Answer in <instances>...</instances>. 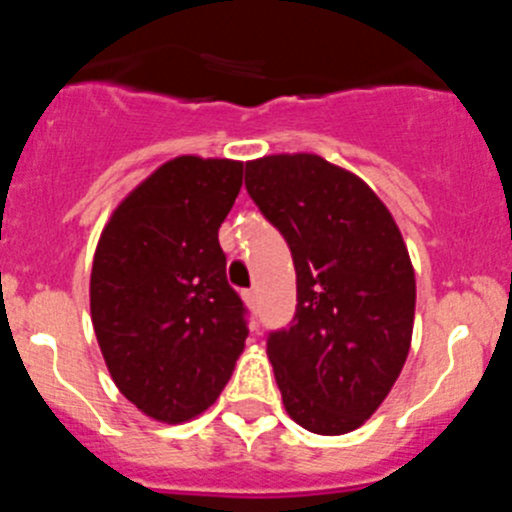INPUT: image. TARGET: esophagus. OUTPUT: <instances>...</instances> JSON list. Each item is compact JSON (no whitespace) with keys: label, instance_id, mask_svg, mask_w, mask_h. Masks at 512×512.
<instances>
[{"label":"esophagus","instance_id":"obj_1","mask_svg":"<svg viewBox=\"0 0 512 512\" xmlns=\"http://www.w3.org/2000/svg\"><path fill=\"white\" fill-rule=\"evenodd\" d=\"M243 300H246L248 307H256V292L253 289H243Z\"/></svg>","mask_w":512,"mask_h":512}]
</instances>
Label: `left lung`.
<instances>
[{
    "mask_svg": "<svg viewBox=\"0 0 512 512\" xmlns=\"http://www.w3.org/2000/svg\"><path fill=\"white\" fill-rule=\"evenodd\" d=\"M246 189L297 271L295 320L266 341L284 408L320 436L356 431L390 395L413 338L400 228L369 184L315 153L248 161Z\"/></svg>",
    "mask_w": 512,
    "mask_h": 512,
    "instance_id": "obj_1",
    "label": "left lung"
}]
</instances>
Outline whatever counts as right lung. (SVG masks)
Wrapping results in <instances>:
<instances>
[{
  "instance_id": "1",
  "label": "right lung",
  "mask_w": 512,
  "mask_h": 512,
  "mask_svg": "<svg viewBox=\"0 0 512 512\" xmlns=\"http://www.w3.org/2000/svg\"><path fill=\"white\" fill-rule=\"evenodd\" d=\"M241 184V161L171 158L99 235L89 282L97 343L117 390L161 423L205 413L246 346V307L217 241Z\"/></svg>"
}]
</instances>
